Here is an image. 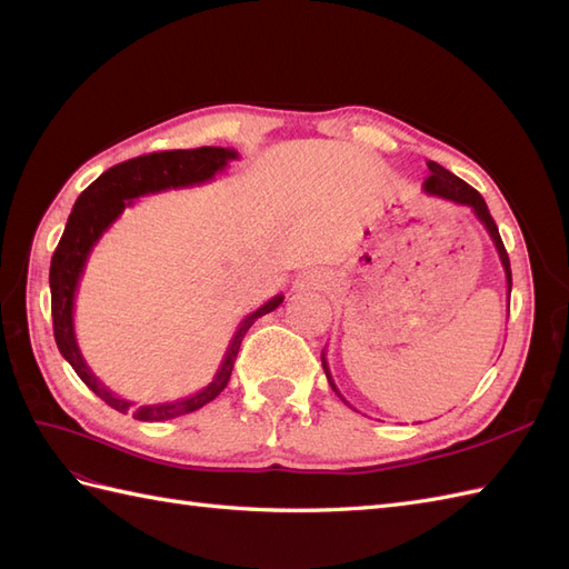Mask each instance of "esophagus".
<instances>
[{"label":"esophagus","instance_id":"34e87169","mask_svg":"<svg viewBox=\"0 0 569 569\" xmlns=\"http://www.w3.org/2000/svg\"><path fill=\"white\" fill-rule=\"evenodd\" d=\"M327 284H330V274L322 270H303L295 280L297 291H316V289H325Z\"/></svg>","mask_w":569,"mask_h":569}]
</instances>
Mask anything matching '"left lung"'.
<instances>
[{
  "instance_id": "8db88e82",
  "label": "left lung",
  "mask_w": 569,
  "mask_h": 569,
  "mask_svg": "<svg viewBox=\"0 0 569 569\" xmlns=\"http://www.w3.org/2000/svg\"><path fill=\"white\" fill-rule=\"evenodd\" d=\"M427 168H429V178L425 180L422 189L429 194V197H439V199H446V201H453V203H460V206H470V209L475 211L477 220L485 226V230L489 232L491 242L498 251V258H501V266H503V272H506V284H508V299H510V289H512V274H510V258H508V251L503 247V239L501 234H498V228L496 222L487 209V201L481 199V194L477 192V189H472L468 182H462L458 176L449 173L443 166L435 163V161H427ZM322 370L327 375V382H330V387L335 389V393L339 396V399L347 403L351 408V403L343 399V396L339 393L335 380H332V372H330V366H327V358H325V351H322Z\"/></svg>"
}]
</instances>
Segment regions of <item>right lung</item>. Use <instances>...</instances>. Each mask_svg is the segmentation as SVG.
<instances>
[{"instance_id":"1","label":"right lung","mask_w":569,"mask_h":569,"mask_svg":"<svg viewBox=\"0 0 569 569\" xmlns=\"http://www.w3.org/2000/svg\"><path fill=\"white\" fill-rule=\"evenodd\" d=\"M239 153L226 147H199V149H176V151H157L147 153V157H137L130 161L118 163L101 173L84 192L78 197L71 216H68L66 230L61 234V242L51 256L49 268V289H51V320H54V339L61 356L71 363L78 372L80 380L88 385L101 401L111 406L118 412H132L134 420L142 422H161L173 420L187 412H194L211 403L216 396L228 387L230 375L234 368V358L242 347V339L249 332V327L270 311L278 308L284 297L278 295L266 301L261 308H256L242 322H239L237 332L230 339V347L226 358L213 375V380L199 389L192 396H184L178 401L168 403H153V406H134L128 399H120L107 385H101L94 372L84 363L80 353L76 327H73V308H76V291L82 278L84 263L118 216L123 213L128 206L147 194L163 192V189H180L203 184L213 180L218 173L228 168L230 161H237Z\"/></svg>"}]
</instances>
